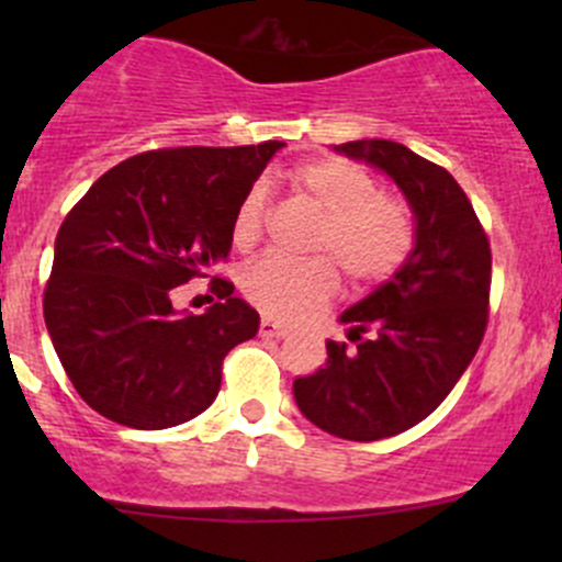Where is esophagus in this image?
Segmentation results:
<instances>
[{
  "mask_svg": "<svg viewBox=\"0 0 562 562\" xmlns=\"http://www.w3.org/2000/svg\"><path fill=\"white\" fill-rule=\"evenodd\" d=\"M288 334H291V326H285L282 321H274V317L260 321V337H288Z\"/></svg>",
  "mask_w": 562,
  "mask_h": 562,
  "instance_id": "obj_1",
  "label": "esophagus"
}]
</instances>
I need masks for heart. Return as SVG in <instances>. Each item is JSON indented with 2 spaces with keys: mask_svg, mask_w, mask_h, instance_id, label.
Returning a JSON list of instances; mask_svg holds the SVG:
<instances>
[{
  "mask_svg": "<svg viewBox=\"0 0 562 562\" xmlns=\"http://www.w3.org/2000/svg\"><path fill=\"white\" fill-rule=\"evenodd\" d=\"M293 190L323 217L313 239L317 258L291 263L277 255L255 260L241 274L247 302L266 315L296 321L315 313L339 288V272L364 288L389 280L416 239L413 212L378 187L370 171L345 157H315L288 173ZM266 228V198L252 187L236 206L231 241L249 252Z\"/></svg>",
  "mask_w": 562,
  "mask_h": 562,
  "instance_id": "b5f03b06",
  "label": "heart"
}]
</instances>
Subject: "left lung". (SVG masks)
<instances>
[{
    "label": "left lung",
    "instance_id": "8db88e82",
    "mask_svg": "<svg viewBox=\"0 0 562 562\" xmlns=\"http://www.w3.org/2000/svg\"><path fill=\"white\" fill-rule=\"evenodd\" d=\"M337 151L386 171L416 214L405 266L339 317L353 345L328 339L326 367L293 381L315 427L367 443L424 422L468 370L490 321L492 249L446 168L381 138Z\"/></svg>",
    "mask_w": 562,
    "mask_h": 562
}]
</instances>
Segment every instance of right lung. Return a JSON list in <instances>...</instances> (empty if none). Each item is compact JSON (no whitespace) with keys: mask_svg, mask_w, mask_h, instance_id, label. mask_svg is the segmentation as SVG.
Wrapping results in <instances>:
<instances>
[{"mask_svg":"<svg viewBox=\"0 0 562 562\" xmlns=\"http://www.w3.org/2000/svg\"><path fill=\"white\" fill-rule=\"evenodd\" d=\"M280 140L171 146L119 162L70 209L43 293L45 326L81 400L133 429H166L214 402L231 348L260 317L212 277L217 302L173 313V288L231 252L241 198Z\"/></svg>","mask_w":562,"mask_h":562,"instance_id":"right-lung-1","label":"right lung"}]
</instances>
